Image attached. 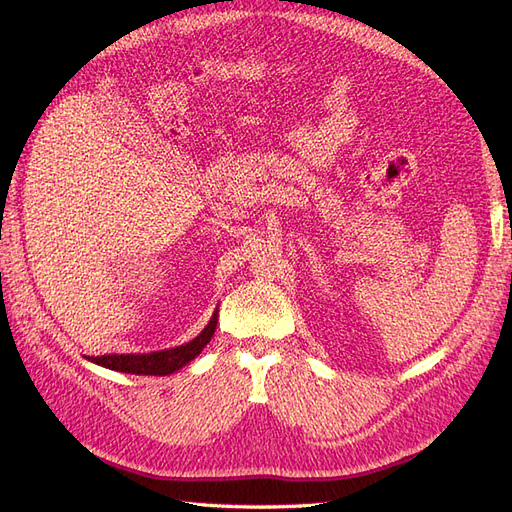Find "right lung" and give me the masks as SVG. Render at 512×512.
Segmentation results:
<instances>
[{"instance_id": "1", "label": "right lung", "mask_w": 512, "mask_h": 512, "mask_svg": "<svg viewBox=\"0 0 512 512\" xmlns=\"http://www.w3.org/2000/svg\"><path fill=\"white\" fill-rule=\"evenodd\" d=\"M218 327V309H215L207 327L200 331L192 342L181 344L175 348H166L158 352L147 354H104V356H87V361L96 363L100 367L123 371V374H136V376H168L175 374L177 369L194 361L196 356L203 352V348L211 342V337Z\"/></svg>"}]
</instances>
